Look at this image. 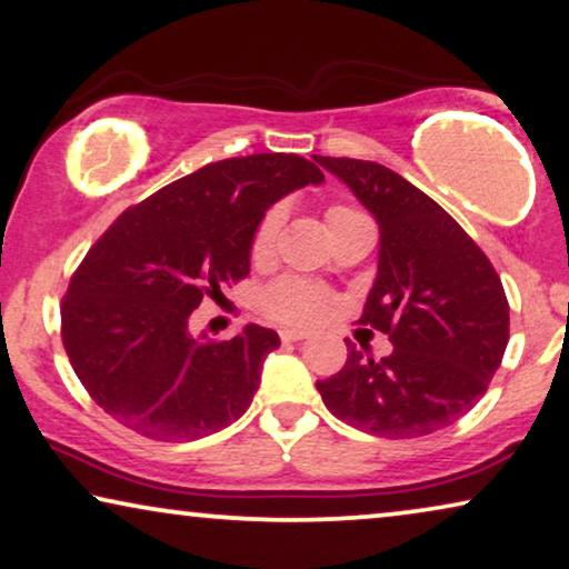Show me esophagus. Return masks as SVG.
Returning <instances> with one entry per match:
<instances>
[{
	"instance_id": "esophagus-1",
	"label": "esophagus",
	"mask_w": 569,
	"mask_h": 569,
	"mask_svg": "<svg viewBox=\"0 0 569 569\" xmlns=\"http://www.w3.org/2000/svg\"><path fill=\"white\" fill-rule=\"evenodd\" d=\"M303 338H309L307 330H293V327H286V330H281L283 342H296V340H303Z\"/></svg>"
}]
</instances>
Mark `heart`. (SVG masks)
Instances as JSON below:
<instances>
[{
  "label": "heart",
  "mask_w": 569,
  "mask_h": 569,
  "mask_svg": "<svg viewBox=\"0 0 569 569\" xmlns=\"http://www.w3.org/2000/svg\"><path fill=\"white\" fill-rule=\"evenodd\" d=\"M356 216H361V211L342 203H332L325 211L327 229L335 231L346 221L356 219ZM281 221L283 211L278 206L266 211V216L258 221L250 242L252 262H266L270 254H273L278 231H281ZM260 303L268 317H273L283 325H311L319 322V319L330 311V299H327L322 288L309 281H301V278H281V281L270 283L266 288V293H262Z\"/></svg>",
  "instance_id": "obj_1"
}]
</instances>
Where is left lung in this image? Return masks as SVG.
<instances>
[{
    "label": "left lung",
    "mask_w": 569,
    "mask_h": 569,
    "mask_svg": "<svg viewBox=\"0 0 569 569\" xmlns=\"http://www.w3.org/2000/svg\"><path fill=\"white\" fill-rule=\"evenodd\" d=\"M379 221V273L358 322L389 335L383 358L348 340V361L317 381L335 418L379 438L436 433L479 402L502 363L510 309L475 239L402 174L315 157Z\"/></svg>",
    "instance_id": "obj_1"
}]
</instances>
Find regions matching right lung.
<instances>
[{
	"label": "right lung",
	"mask_w": 569,
	"mask_h": 569,
	"mask_svg": "<svg viewBox=\"0 0 569 569\" xmlns=\"http://www.w3.org/2000/svg\"><path fill=\"white\" fill-rule=\"evenodd\" d=\"M299 154L211 162L110 223L71 276L61 340L90 397L151 441H196L242 418L278 332L247 325L231 340L193 338L206 296L250 273L254 227L278 198L319 186Z\"/></svg>",
	"instance_id": "obj_1"
}]
</instances>
